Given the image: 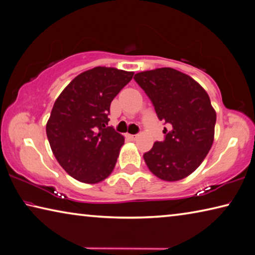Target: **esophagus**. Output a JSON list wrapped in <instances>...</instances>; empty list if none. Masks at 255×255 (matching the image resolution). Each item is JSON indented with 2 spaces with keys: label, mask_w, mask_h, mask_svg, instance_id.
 <instances>
[{
  "label": "esophagus",
  "mask_w": 255,
  "mask_h": 255,
  "mask_svg": "<svg viewBox=\"0 0 255 255\" xmlns=\"http://www.w3.org/2000/svg\"><path fill=\"white\" fill-rule=\"evenodd\" d=\"M128 137H130V139H132V140H135L137 135L136 134H128Z\"/></svg>",
  "instance_id": "esophagus-1"
}]
</instances>
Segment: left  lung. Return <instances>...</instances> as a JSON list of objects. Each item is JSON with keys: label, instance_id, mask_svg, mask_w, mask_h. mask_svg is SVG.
Instances as JSON below:
<instances>
[{"label": "left lung", "instance_id": "1", "mask_svg": "<svg viewBox=\"0 0 255 255\" xmlns=\"http://www.w3.org/2000/svg\"><path fill=\"white\" fill-rule=\"evenodd\" d=\"M151 100L158 119L168 124L166 136L143 155L148 168L167 182L189 176L201 165L215 137L216 111L207 91L187 74L172 68L134 76Z\"/></svg>", "mask_w": 255, "mask_h": 255}]
</instances>
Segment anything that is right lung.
I'll list each match as a JSON object with an SVG mask.
<instances>
[{
    "instance_id": "add662e5",
    "label": "right lung",
    "mask_w": 255,
    "mask_h": 255,
    "mask_svg": "<svg viewBox=\"0 0 255 255\" xmlns=\"http://www.w3.org/2000/svg\"><path fill=\"white\" fill-rule=\"evenodd\" d=\"M134 72L106 66L85 71L54 103L46 124L58 164L73 178L96 184L114 169L124 136L108 125L112 100Z\"/></svg>"
}]
</instances>
